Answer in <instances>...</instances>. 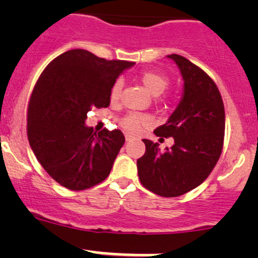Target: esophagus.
I'll return each mask as SVG.
<instances>
[{
    "label": "esophagus",
    "instance_id": "34e87169",
    "mask_svg": "<svg viewBox=\"0 0 258 258\" xmlns=\"http://www.w3.org/2000/svg\"><path fill=\"white\" fill-rule=\"evenodd\" d=\"M124 139H126V141H130V140H132V136H131V135L126 134V135H124Z\"/></svg>",
    "mask_w": 258,
    "mask_h": 258
}]
</instances>
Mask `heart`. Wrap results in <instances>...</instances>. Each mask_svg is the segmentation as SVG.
<instances>
[{"label": "heart", "mask_w": 258, "mask_h": 258, "mask_svg": "<svg viewBox=\"0 0 258 258\" xmlns=\"http://www.w3.org/2000/svg\"><path fill=\"white\" fill-rule=\"evenodd\" d=\"M140 81L142 82V85L147 88L148 92L153 96H160L161 93H163V91L168 87V81L167 77L165 75L160 74V72L156 71H145L140 75ZM122 87H123V83L121 80H116L112 83L110 88V93H108V97H110V102L112 105H117L121 100L122 95ZM148 118L142 113H136L131 112L127 113L123 118L121 119V124L126 131L135 134V132L139 131L141 127H144L145 124H147Z\"/></svg>", "instance_id": "heart-1"}]
</instances>
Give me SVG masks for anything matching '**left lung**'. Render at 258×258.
I'll return each mask as SVG.
<instances>
[{
    "instance_id": "8db88e82",
    "label": "left lung",
    "mask_w": 258,
    "mask_h": 258,
    "mask_svg": "<svg viewBox=\"0 0 258 258\" xmlns=\"http://www.w3.org/2000/svg\"><path fill=\"white\" fill-rule=\"evenodd\" d=\"M184 81L183 96L156 136L173 137L165 151L144 140L146 152L137 160L141 183L162 197H177L202 183L217 163L225 139V107L209 75L179 54H170Z\"/></svg>"
}]
</instances>
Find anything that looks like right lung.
Here are the masks:
<instances>
[{
  "label": "right lung",
  "mask_w": 258,
  "mask_h": 258,
  "mask_svg": "<svg viewBox=\"0 0 258 258\" xmlns=\"http://www.w3.org/2000/svg\"><path fill=\"white\" fill-rule=\"evenodd\" d=\"M134 64L77 48L52 59L38 77L27 108L28 142L61 186L82 191L110 175L123 134L107 128L96 134L85 121L92 107L110 106L111 86Z\"/></svg>",
  "instance_id": "add662e5"
}]
</instances>
